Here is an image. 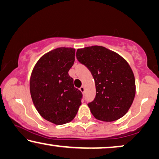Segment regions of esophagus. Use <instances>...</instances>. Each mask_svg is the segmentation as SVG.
<instances>
[{
  "label": "esophagus",
  "mask_w": 159,
  "mask_h": 159,
  "mask_svg": "<svg viewBox=\"0 0 159 159\" xmlns=\"http://www.w3.org/2000/svg\"><path fill=\"white\" fill-rule=\"evenodd\" d=\"M80 91H81L82 93H84V91H85V88H84V86H81V87L80 88Z\"/></svg>",
  "instance_id": "1"
}]
</instances>
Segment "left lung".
<instances>
[{
	"label": "left lung",
	"instance_id": "1",
	"mask_svg": "<svg viewBox=\"0 0 159 159\" xmlns=\"http://www.w3.org/2000/svg\"><path fill=\"white\" fill-rule=\"evenodd\" d=\"M76 57L94 79L96 96L88 103L94 118L111 122L123 117L135 96L134 75L128 62L117 53L100 46L79 48Z\"/></svg>",
	"mask_w": 159,
	"mask_h": 159
}]
</instances>
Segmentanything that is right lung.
Listing matches in <instances>:
<instances>
[{"instance_id":"add662e5","label":"right lung","mask_w":159,"mask_h":159,"mask_svg":"<svg viewBox=\"0 0 159 159\" xmlns=\"http://www.w3.org/2000/svg\"><path fill=\"white\" fill-rule=\"evenodd\" d=\"M75 53L73 48H55L40 58L31 74L33 104L44 119L57 125L71 121L81 105L83 94L68 74Z\"/></svg>"}]
</instances>
